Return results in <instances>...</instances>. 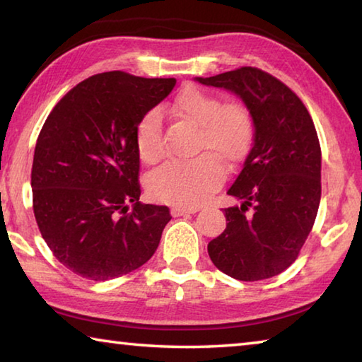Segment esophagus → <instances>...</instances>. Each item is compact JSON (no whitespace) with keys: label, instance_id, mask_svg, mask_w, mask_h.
I'll return each mask as SVG.
<instances>
[{"label":"esophagus","instance_id":"34e87169","mask_svg":"<svg viewBox=\"0 0 362 362\" xmlns=\"http://www.w3.org/2000/svg\"><path fill=\"white\" fill-rule=\"evenodd\" d=\"M199 209H201L199 206H175L170 209V212H173L174 216H180L185 214H196Z\"/></svg>","mask_w":362,"mask_h":362}]
</instances>
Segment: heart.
Returning <instances> with one entry per match:
<instances>
[{
	"mask_svg": "<svg viewBox=\"0 0 362 362\" xmlns=\"http://www.w3.org/2000/svg\"><path fill=\"white\" fill-rule=\"evenodd\" d=\"M175 112L199 127L198 148L210 150L189 160L164 163L147 177V192L163 202L198 206L220 185V160L239 163L248 155L255 139V123L240 103H223L218 96L196 87L182 90L174 101ZM136 148L146 163L163 156V123L158 110H148L136 124Z\"/></svg>",
	"mask_w": 362,
	"mask_h": 362,
	"instance_id": "1",
	"label": "heart"
}]
</instances>
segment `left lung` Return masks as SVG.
Instances as JSON below:
<instances>
[{"mask_svg": "<svg viewBox=\"0 0 362 362\" xmlns=\"http://www.w3.org/2000/svg\"><path fill=\"white\" fill-rule=\"evenodd\" d=\"M196 81L238 95L255 123L253 147L228 189L242 204L223 210L226 229L209 242V256L233 279H271L296 261L317 218V129L299 96L269 72L244 66Z\"/></svg>", "mask_w": 362, "mask_h": 362, "instance_id": "1", "label": "left lung"}]
</instances>
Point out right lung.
<instances>
[{"label":"right lung","mask_w":362,"mask_h":362,"mask_svg":"<svg viewBox=\"0 0 362 362\" xmlns=\"http://www.w3.org/2000/svg\"><path fill=\"white\" fill-rule=\"evenodd\" d=\"M175 78L123 71L91 76L69 90L39 133L31 169L33 210L55 258L83 279L104 281L152 258L173 218L139 201V118Z\"/></svg>","instance_id":"obj_1"}]
</instances>
